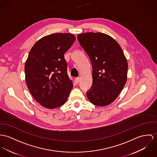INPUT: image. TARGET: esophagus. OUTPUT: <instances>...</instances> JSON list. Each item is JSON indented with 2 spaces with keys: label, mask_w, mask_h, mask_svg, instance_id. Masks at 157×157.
Here are the masks:
<instances>
[{
  "label": "esophagus",
  "mask_w": 157,
  "mask_h": 157,
  "mask_svg": "<svg viewBox=\"0 0 157 157\" xmlns=\"http://www.w3.org/2000/svg\"><path fill=\"white\" fill-rule=\"evenodd\" d=\"M80 81V78H76L75 79V82L76 84H78Z\"/></svg>",
  "instance_id": "34e87169"
}]
</instances>
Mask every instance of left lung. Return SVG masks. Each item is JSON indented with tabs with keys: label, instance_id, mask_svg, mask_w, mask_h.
<instances>
[{
	"label": "left lung",
	"instance_id": "1",
	"mask_svg": "<svg viewBox=\"0 0 157 157\" xmlns=\"http://www.w3.org/2000/svg\"><path fill=\"white\" fill-rule=\"evenodd\" d=\"M78 40L93 67V84L87 97L94 105L108 106L127 82L128 63L122 49L113 38L100 32L79 34Z\"/></svg>",
	"mask_w": 157,
	"mask_h": 157
}]
</instances>
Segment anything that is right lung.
Returning a JSON list of instances; mask_svg holds the SVG:
<instances>
[{
	"label": "right lung",
	"instance_id": "add662e5",
	"mask_svg": "<svg viewBox=\"0 0 157 157\" xmlns=\"http://www.w3.org/2000/svg\"><path fill=\"white\" fill-rule=\"evenodd\" d=\"M75 39L70 33L51 34L37 40L30 51L24 66L26 84L32 96L46 108L64 104L73 88L64 54Z\"/></svg>",
	"mask_w": 157,
	"mask_h": 157
}]
</instances>
